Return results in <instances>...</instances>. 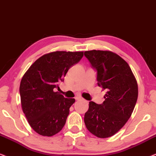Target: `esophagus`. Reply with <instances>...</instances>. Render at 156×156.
Masks as SVG:
<instances>
[{"mask_svg":"<svg viewBox=\"0 0 156 156\" xmlns=\"http://www.w3.org/2000/svg\"><path fill=\"white\" fill-rule=\"evenodd\" d=\"M75 99L76 100H82V99H83L82 97H80V96H77V97H75Z\"/></svg>","mask_w":156,"mask_h":156,"instance_id":"34e87169","label":"esophagus"}]
</instances>
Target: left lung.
Wrapping results in <instances>:
<instances>
[{
    "label": "left lung",
    "mask_w": 156,
    "mask_h": 156,
    "mask_svg": "<svg viewBox=\"0 0 156 156\" xmlns=\"http://www.w3.org/2000/svg\"><path fill=\"white\" fill-rule=\"evenodd\" d=\"M97 71L98 86L106 90L104 102H89L84 123L89 132L99 138L116 133L131 117L138 99V84L129 65L111 51L84 52Z\"/></svg>",
    "instance_id": "8db88e82"
}]
</instances>
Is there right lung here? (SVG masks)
Returning <instances> with one entry per match:
<instances>
[{
    "instance_id": "right-lung-1",
    "label": "right lung",
    "mask_w": 156,
    "mask_h": 156,
    "mask_svg": "<svg viewBox=\"0 0 156 156\" xmlns=\"http://www.w3.org/2000/svg\"><path fill=\"white\" fill-rule=\"evenodd\" d=\"M83 52L56 51L42 55L23 75L20 84L22 108L29 124L40 135L52 136L62 129L75 99L65 98L55 88L64 81Z\"/></svg>"
}]
</instances>
